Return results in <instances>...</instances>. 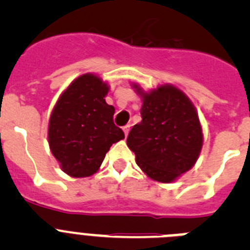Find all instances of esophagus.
<instances>
[{
    "instance_id": "obj_1",
    "label": "esophagus",
    "mask_w": 250,
    "mask_h": 250,
    "mask_svg": "<svg viewBox=\"0 0 250 250\" xmlns=\"http://www.w3.org/2000/svg\"><path fill=\"white\" fill-rule=\"evenodd\" d=\"M123 130H124V132H125V136H127V134H129V131H130V125H129V124H127V125H125V126L123 127Z\"/></svg>"
}]
</instances>
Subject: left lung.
Segmentation results:
<instances>
[{
	"instance_id": "1",
	"label": "left lung",
	"mask_w": 250,
	"mask_h": 250,
	"mask_svg": "<svg viewBox=\"0 0 250 250\" xmlns=\"http://www.w3.org/2000/svg\"><path fill=\"white\" fill-rule=\"evenodd\" d=\"M141 119L127 136L136 164L152 180L171 183L194 167L203 146V130L191 101L173 85L144 92Z\"/></svg>"
}]
</instances>
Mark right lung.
I'll use <instances>...</instances> for the list:
<instances>
[{"label":"right lung","instance_id":"add662e5","mask_svg":"<svg viewBox=\"0 0 250 250\" xmlns=\"http://www.w3.org/2000/svg\"><path fill=\"white\" fill-rule=\"evenodd\" d=\"M107 83L92 74L75 79L61 94L48 123V145L61 169L72 178L95 174L115 143L125 138L107 105Z\"/></svg>","mask_w":250,"mask_h":250}]
</instances>
